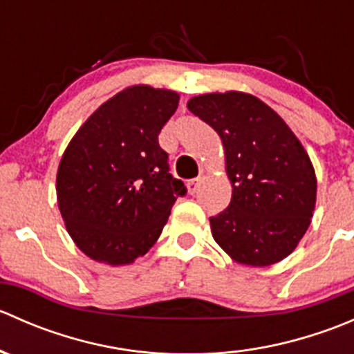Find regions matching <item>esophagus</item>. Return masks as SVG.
I'll return each mask as SVG.
<instances>
[{
    "label": "esophagus",
    "instance_id": "1",
    "mask_svg": "<svg viewBox=\"0 0 354 354\" xmlns=\"http://www.w3.org/2000/svg\"><path fill=\"white\" fill-rule=\"evenodd\" d=\"M187 187H188V192H190L192 195L197 194V190H198V187H200V178H195V180L188 181Z\"/></svg>",
    "mask_w": 354,
    "mask_h": 354
}]
</instances>
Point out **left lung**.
<instances>
[{"label": "left lung", "instance_id": "8db88e82", "mask_svg": "<svg viewBox=\"0 0 354 354\" xmlns=\"http://www.w3.org/2000/svg\"><path fill=\"white\" fill-rule=\"evenodd\" d=\"M187 106L223 140L233 185L230 205L209 219L216 243L245 266L286 259L308 230L317 200L315 171L301 142L252 94H203Z\"/></svg>", "mask_w": 354, "mask_h": 354}]
</instances>
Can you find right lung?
<instances>
[{
	"mask_svg": "<svg viewBox=\"0 0 354 354\" xmlns=\"http://www.w3.org/2000/svg\"><path fill=\"white\" fill-rule=\"evenodd\" d=\"M180 95L133 85L99 106L68 144L56 176L71 240L109 266L145 255L162 233L183 181L169 173L159 133Z\"/></svg>",
	"mask_w": 354,
	"mask_h": 354,
	"instance_id": "obj_1",
	"label": "right lung"
}]
</instances>
